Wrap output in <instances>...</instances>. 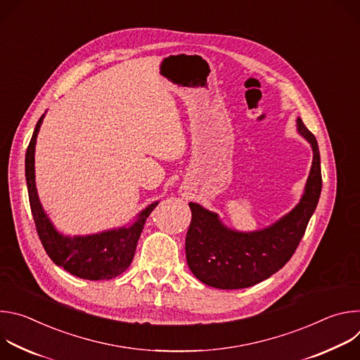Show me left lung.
<instances>
[{
  "mask_svg": "<svg viewBox=\"0 0 360 360\" xmlns=\"http://www.w3.org/2000/svg\"><path fill=\"white\" fill-rule=\"evenodd\" d=\"M296 122L299 134L314 149V161L304 193L288 215L265 229L238 232L226 228L215 212L189 202L192 219L185 239L186 262L205 285L218 289L253 286L282 269L295 253L322 191L318 141L300 118Z\"/></svg>",
  "mask_w": 360,
  "mask_h": 360,
  "instance_id": "8db88e82",
  "label": "left lung"
}]
</instances>
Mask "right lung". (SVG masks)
Segmentation results:
<instances>
[{"label": "right lung", "instance_id": "add662e5", "mask_svg": "<svg viewBox=\"0 0 360 360\" xmlns=\"http://www.w3.org/2000/svg\"><path fill=\"white\" fill-rule=\"evenodd\" d=\"M42 120L44 115L35 125L25 153V179L30 207L41 243L51 261L63 266L74 276L89 281L112 279L127 271L131 265L145 221L158 202L150 203L128 228L124 226L86 236H65L60 233L44 212L35 188L34 152Z\"/></svg>", "mask_w": 360, "mask_h": 360}]
</instances>
